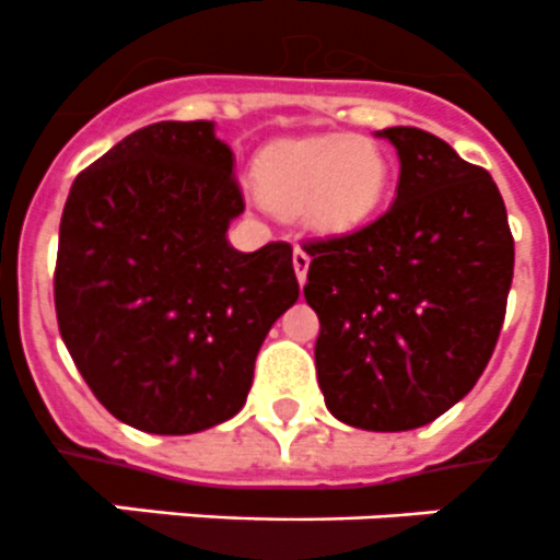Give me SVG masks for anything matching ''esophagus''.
<instances>
[{"mask_svg": "<svg viewBox=\"0 0 560 560\" xmlns=\"http://www.w3.org/2000/svg\"><path fill=\"white\" fill-rule=\"evenodd\" d=\"M291 264H294V271H296V280H300V285H305L307 280V266H311V255L302 249V246H296L294 249V258H291Z\"/></svg>", "mask_w": 560, "mask_h": 560, "instance_id": "34e87169", "label": "esophagus"}]
</instances>
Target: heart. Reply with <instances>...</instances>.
<instances>
[{
    "mask_svg": "<svg viewBox=\"0 0 560 560\" xmlns=\"http://www.w3.org/2000/svg\"><path fill=\"white\" fill-rule=\"evenodd\" d=\"M386 152L361 136H307L260 152L255 186L277 213H305L319 233H350L381 208L388 188Z\"/></svg>",
    "mask_w": 560,
    "mask_h": 560,
    "instance_id": "obj_1",
    "label": "heart"
}]
</instances>
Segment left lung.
Segmentation results:
<instances>
[{"mask_svg": "<svg viewBox=\"0 0 560 560\" xmlns=\"http://www.w3.org/2000/svg\"><path fill=\"white\" fill-rule=\"evenodd\" d=\"M399 186L352 233L311 238L305 300L319 316L316 374L352 428L413 430L475 388L500 338L514 235L486 168L447 141L388 127Z\"/></svg>", "mask_w": 560, "mask_h": 560, "instance_id": "left-lung-1", "label": "left lung"}]
</instances>
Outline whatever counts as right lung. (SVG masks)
Here are the masks:
<instances>
[{
    "label": "right lung",
    "instance_id": "obj_1",
    "mask_svg": "<svg viewBox=\"0 0 560 560\" xmlns=\"http://www.w3.org/2000/svg\"><path fill=\"white\" fill-rule=\"evenodd\" d=\"M244 213L210 121H158L82 168L66 199L55 314L94 397L130 428L186 435L235 417L266 332L300 296L291 244H228Z\"/></svg>",
    "mask_w": 560,
    "mask_h": 560
}]
</instances>
